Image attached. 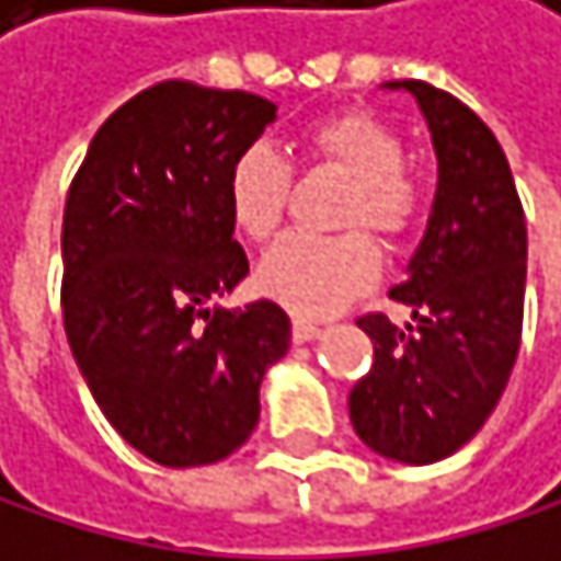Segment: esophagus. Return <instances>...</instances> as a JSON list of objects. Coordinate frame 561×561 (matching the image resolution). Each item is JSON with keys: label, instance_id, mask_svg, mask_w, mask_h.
I'll return each instance as SVG.
<instances>
[{"label": "esophagus", "instance_id": "obj_1", "mask_svg": "<svg viewBox=\"0 0 561 561\" xmlns=\"http://www.w3.org/2000/svg\"><path fill=\"white\" fill-rule=\"evenodd\" d=\"M314 337H321V328L314 321H304V318L294 321V341L297 344H307V341H314Z\"/></svg>", "mask_w": 561, "mask_h": 561}]
</instances>
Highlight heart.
I'll return each mask as SVG.
<instances>
[{"label":"heart","mask_w":561,"mask_h":561,"mask_svg":"<svg viewBox=\"0 0 561 561\" xmlns=\"http://www.w3.org/2000/svg\"><path fill=\"white\" fill-rule=\"evenodd\" d=\"M304 150L351 176L344 227H371L398 240L417 217V186L401 170V136L364 110H344L304 129ZM290 193V167L271 144L243 147L227 170V214L247 240L277 233ZM378 250L364 233L284 237L257 267V290L297 318H331L378 280Z\"/></svg>","instance_id":"obj_1"}]
</instances>
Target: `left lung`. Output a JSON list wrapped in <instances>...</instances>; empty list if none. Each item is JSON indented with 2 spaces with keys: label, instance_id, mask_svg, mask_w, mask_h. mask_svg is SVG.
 Segmentation results:
<instances>
[{
  "label": "left lung",
  "instance_id": "left-lung-1",
  "mask_svg": "<svg viewBox=\"0 0 561 561\" xmlns=\"http://www.w3.org/2000/svg\"><path fill=\"white\" fill-rule=\"evenodd\" d=\"M422 110L438 190L404 280L388 290L411 321L360 318L375 364L347 398L357 438L381 458L432 465L468 445L495 411L522 341L525 214L492 129L422 79L385 82Z\"/></svg>",
  "mask_w": 561,
  "mask_h": 561
}]
</instances>
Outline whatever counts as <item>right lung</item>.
<instances>
[{
	"instance_id": "add662e5",
	"label": "right lung",
	"mask_w": 561,
	"mask_h": 561,
	"mask_svg": "<svg viewBox=\"0 0 561 561\" xmlns=\"http://www.w3.org/2000/svg\"><path fill=\"white\" fill-rule=\"evenodd\" d=\"M277 119L240 90L160 82L93 136L62 217V318L106 422L167 468L214 465L261 422L290 347L274 300L214 304L250 271L227 214L233 157Z\"/></svg>"
}]
</instances>
